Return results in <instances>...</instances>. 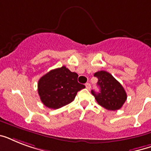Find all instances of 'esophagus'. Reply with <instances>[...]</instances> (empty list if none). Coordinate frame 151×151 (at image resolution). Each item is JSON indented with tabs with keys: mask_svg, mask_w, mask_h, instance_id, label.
<instances>
[{
	"mask_svg": "<svg viewBox=\"0 0 151 151\" xmlns=\"http://www.w3.org/2000/svg\"><path fill=\"white\" fill-rule=\"evenodd\" d=\"M85 86H86V88H87V89H90V88H91V85H90L89 83H86V84H85Z\"/></svg>",
	"mask_w": 151,
	"mask_h": 151,
	"instance_id": "esophagus-1",
	"label": "esophagus"
}]
</instances>
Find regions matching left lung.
<instances>
[{
  "instance_id": "1",
  "label": "left lung",
  "mask_w": 151,
  "mask_h": 151,
  "mask_svg": "<svg viewBox=\"0 0 151 151\" xmlns=\"http://www.w3.org/2000/svg\"><path fill=\"white\" fill-rule=\"evenodd\" d=\"M94 76L98 78L97 85L100 89L99 92L92 90L97 103L108 110L122 108L127 99V94L122 85L106 71H98Z\"/></svg>"
}]
</instances>
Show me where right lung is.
Wrapping results in <instances>:
<instances>
[{"instance_id":"obj_1","label":"right lung","mask_w":151,"mask_h":151,"mask_svg":"<svg viewBox=\"0 0 151 151\" xmlns=\"http://www.w3.org/2000/svg\"><path fill=\"white\" fill-rule=\"evenodd\" d=\"M78 73L63 66L52 70L38 81L37 90L45 106L59 109L70 103L76 95L85 86L78 82Z\"/></svg>"}]
</instances>
